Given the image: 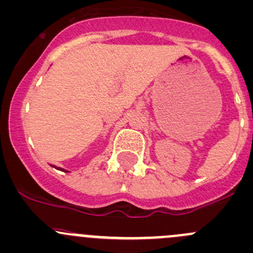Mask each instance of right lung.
Returning <instances> with one entry per match:
<instances>
[{
	"instance_id": "obj_1",
	"label": "right lung",
	"mask_w": 253,
	"mask_h": 253,
	"mask_svg": "<svg viewBox=\"0 0 253 253\" xmlns=\"http://www.w3.org/2000/svg\"><path fill=\"white\" fill-rule=\"evenodd\" d=\"M60 169V171H64V169Z\"/></svg>"
}]
</instances>
